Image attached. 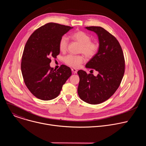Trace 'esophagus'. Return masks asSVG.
<instances>
[{
  "instance_id": "esophagus-1",
  "label": "esophagus",
  "mask_w": 146,
  "mask_h": 146,
  "mask_svg": "<svg viewBox=\"0 0 146 146\" xmlns=\"http://www.w3.org/2000/svg\"><path fill=\"white\" fill-rule=\"evenodd\" d=\"M72 71L73 72V73H77V70H76V69H72Z\"/></svg>"
}]
</instances>
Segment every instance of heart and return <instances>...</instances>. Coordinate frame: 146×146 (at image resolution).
Segmentation results:
<instances>
[{"label": "heart", "instance_id": "b5f03b06", "mask_svg": "<svg viewBox=\"0 0 146 146\" xmlns=\"http://www.w3.org/2000/svg\"><path fill=\"white\" fill-rule=\"evenodd\" d=\"M72 38L80 44L79 52L82 53L87 58H92L99 49V44L91 41V36L83 31H76L71 35ZM69 40L65 36H62L59 41V49L61 52L67 50ZM84 58L82 55H68L64 58L65 63L74 68H78L84 62Z\"/></svg>", "mask_w": 146, "mask_h": 146}]
</instances>
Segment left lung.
Returning <instances> with one entry per match:
<instances>
[{
  "label": "left lung",
  "instance_id": "8db88e82",
  "mask_svg": "<svg viewBox=\"0 0 146 146\" xmlns=\"http://www.w3.org/2000/svg\"><path fill=\"white\" fill-rule=\"evenodd\" d=\"M85 28L98 35L99 44L98 52L86 68L94 69L98 74L95 76L78 70L77 92L81 100L96 105L109 99L119 87L125 72V60L122 48L114 36L100 27Z\"/></svg>",
  "mask_w": 146,
  "mask_h": 146
}]
</instances>
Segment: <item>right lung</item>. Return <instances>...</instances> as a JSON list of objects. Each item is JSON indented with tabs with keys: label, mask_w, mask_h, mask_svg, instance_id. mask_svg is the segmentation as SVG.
Instances as JSON below:
<instances>
[{
	"label": "right lung",
	"mask_w": 146,
	"mask_h": 146,
	"mask_svg": "<svg viewBox=\"0 0 146 146\" xmlns=\"http://www.w3.org/2000/svg\"><path fill=\"white\" fill-rule=\"evenodd\" d=\"M72 28L50 23L36 29L27 41L21 68L26 86L38 99L49 100L56 98L72 75L69 67L62 65L55 70L50 64V58H56L60 52V37Z\"/></svg>",
	"instance_id": "right-lung-1"
}]
</instances>
